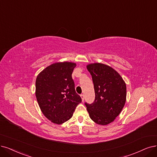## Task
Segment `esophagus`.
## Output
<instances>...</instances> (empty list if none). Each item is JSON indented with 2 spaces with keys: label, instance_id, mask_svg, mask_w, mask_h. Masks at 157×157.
<instances>
[{
  "label": "esophagus",
  "instance_id": "obj_1",
  "mask_svg": "<svg viewBox=\"0 0 157 157\" xmlns=\"http://www.w3.org/2000/svg\"><path fill=\"white\" fill-rule=\"evenodd\" d=\"M80 96H81V98H82V101H84V98H85V97H84V94H82L80 95Z\"/></svg>",
  "mask_w": 157,
  "mask_h": 157
}]
</instances>
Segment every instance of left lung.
<instances>
[{
    "label": "left lung",
    "instance_id": "8db88e82",
    "mask_svg": "<svg viewBox=\"0 0 157 157\" xmlns=\"http://www.w3.org/2000/svg\"><path fill=\"white\" fill-rule=\"evenodd\" d=\"M92 75L95 91L92 103H85L90 118L99 125L113 122L126 101V85L120 75L111 67L101 63L86 67Z\"/></svg>",
    "mask_w": 157,
    "mask_h": 157
}]
</instances>
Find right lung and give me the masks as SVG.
<instances>
[{
  "instance_id": "obj_1",
  "label": "right lung",
  "mask_w": 157,
  "mask_h": 157,
  "mask_svg": "<svg viewBox=\"0 0 157 157\" xmlns=\"http://www.w3.org/2000/svg\"><path fill=\"white\" fill-rule=\"evenodd\" d=\"M75 66L71 62L54 63L37 77L36 96L39 107L54 124H61L71 119L75 107L82 102L72 78Z\"/></svg>"
}]
</instances>
